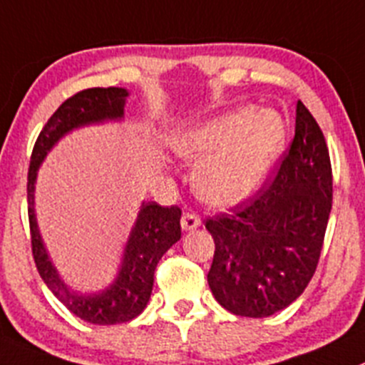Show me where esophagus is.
<instances>
[{
    "label": "esophagus",
    "mask_w": 365,
    "mask_h": 365,
    "mask_svg": "<svg viewBox=\"0 0 365 365\" xmlns=\"http://www.w3.org/2000/svg\"><path fill=\"white\" fill-rule=\"evenodd\" d=\"M201 226V219L200 215L194 214V212H185L182 217V228L185 230V232H189V230H196Z\"/></svg>",
    "instance_id": "34e87169"
}]
</instances>
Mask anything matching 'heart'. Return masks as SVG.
Segmentation results:
<instances>
[{"instance_id": "b5f03b06", "label": "heart", "mask_w": 365, "mask_h": 365, "mask_svg": "<svg viewBox=\"0 0 365 365\" xmlns=\"http://www.w3.org/2000/svg\"><path fill=\"white\" fill-rule=\"evenodd\" d=\"M285 143V121L271 108H239L183 130L173 150L197 165V192L215 205H228L253 192Z\"/></svg>"}]
</instances>
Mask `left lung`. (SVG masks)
I'll return each instance as SVG.
<instances>
[{"label": "left lung", "instance_id": "8db88e82", "mask_svg": "<svg viewBox=\"0 0 365 365\" xmlns=\"http://www.w3.org/2000/svg\"><path fill=\"white\" fill-rule=\"evenodd\" d=\"M331 194L327 140L298 101L294 139L274 180L205 221L215 242L207 280L222 309L269 317L302 296L323 250Z\"/></svg>", "mask_w": 365, "mask_h": 365}]
</instances>
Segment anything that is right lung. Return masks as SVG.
<instances>
[{
    "label": "right lung",
    "instance_id": "add662e5",
    "mask_svg": "<svg viewBox=\"0 0 365 365\" xmlns=\"http://www.w3.org/2000/svg\"><path fill=\"white\" fill-rule=\"evenodd\" d=\"M126 96H128L126 88L94 87L80 91L63 101L38 133L28 169V221H30L31 253L38 274L49 291L66 305L71 314L93 324L126 323L146 309L153 289V277L158 260L182 237V226H180L182 210L176 205L160 207L155 201L143 203L135 225L130 232L121 267L114 284L96 294H80L71 291L60 280L58 272L49 260L48 251L42 242L34 207L35 178H37L38 165L42 164L48 151L67 132L93 123L121 119L125 114Z\"/></svg>",
    "mask_w": 365,
    "mask_h": 365
}]
</instances>
